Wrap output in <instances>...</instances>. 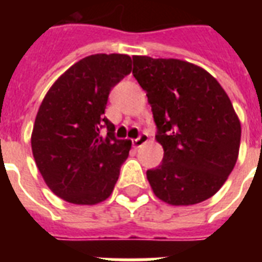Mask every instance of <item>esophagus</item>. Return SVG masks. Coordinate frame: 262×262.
I'll return each instance as SVG.
<instances>
[{
    "mask_svg": "<svg viewBox=\"0 0 262 262\" xmlns=\"http://www.w3.org/2000/svg\"><path fill=\"white\" fill-rule=\"evenodd\" d=\"M147 141H148L147 133H141V135H140L137 139L132 140V144H133V147L135 148H140L141 145H144V144L147 143Z\"/></svg>",
    "mask_w": 262,
    "mask_h": 262,
    "instance_id": "esophagus-1",
    "label": "esophagus"
}]
</instances>
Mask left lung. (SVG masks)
Listing matches in <instances>:
<instances>
[{
    "label": "left lung",
    "instance_id": "8db88e82",
    "mask_svg": "<svg viewBox=\"0 0 262 262\" xmlns=\"http://www.w3.org/2000/svg\"><path fill=\"white\" fill-rule=\"evenodd\" d=\"M133 76L145 92L164 155L148 170L152 190L171 205L212 197L238 159L241 123L215 77L181 59L133 57Z\"/></svg>",
    "mask_w": 262,
    "mask_h": 262
}]
</instances>
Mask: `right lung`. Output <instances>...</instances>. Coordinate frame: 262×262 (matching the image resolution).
<instances>
[{"mask_svg":"<svg viewBox=\"0 0 262 262\" xmlns=\"http://www.w3.org/2000/svg\"><path fill=\"white\" fill-rule=\"evenodd\" d=\"M130 62L125 54L85 57L53 84L39 107L32 154L47 186L68 203H100L118 181L132 141L117 139L103 114Z\"/></svg>","mask_w":262,"mask_h":262,"instance_id":"obj_1","label":"right lung"}]
</instances>
